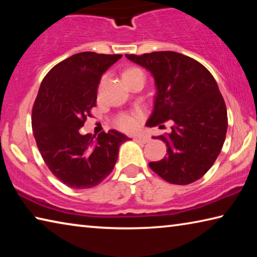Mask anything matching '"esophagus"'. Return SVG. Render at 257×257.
<instances>
[{"label":"esophagus","mask_w":257,"mask_h":257,"mask_svg":"<svg viewBox=\"0 0 257 257\" xmlns=\"http://www.w3.org/2000/svg\"><path fill=\"white\" fill-rule=\"evenodd\" d=\"M134 139L137 143H143V144H146V143H149L151 141V138L149 136H145V135H136Z\"/></svg>","instance_id":"obj_1"}]
</instances>
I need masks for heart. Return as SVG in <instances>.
<instances>
[{
  "label": "heart",
  "instance_id": "b5f03b06",
  "mask_svg": "<svg viewBox=\"0 0 257 257\" xmlns=\"http://www.w3.org/2000/svg\"><path fill=\"white\" fill-rule=\"evenodd\" d=\"M141 71L142 70H139L138 68H130L123 72V77L134 75V73L141 72ZM142 120H143V114L139 112L123 113V114H121L119 118L116 119V125H118L121 130H124V132H134V130H136L139 127Z\"/></svg>",
  "mask_w": 257,
  "mask_h": 257
}]
</instances>
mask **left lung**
I'll list each match as a JSON object with an SVG mask.
<instances>
[{
	"mask_svg": "<svg viewBox=\"0 0 257 257\" xmlns=\"http://www.w3.org/2000/svg\"><path fill=\"white\" fill-rule=\"evenodd\" d=\"M125 58L154 77V110L146 125L173 123L170 134L154 137L165 143L168 155L150 168L170 184L198 180L214 164L227 135V107L215 79L198 61L177 52Z\"/></svg>",
	"mask_w": 257,
	"mask_h": 257,
	"instance_id": "obj_1",
	"label": "left lung"
}]
</instances>
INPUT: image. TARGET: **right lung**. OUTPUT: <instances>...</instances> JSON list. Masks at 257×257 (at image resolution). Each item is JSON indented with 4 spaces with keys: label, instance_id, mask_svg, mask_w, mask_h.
Wrapping results in <instances>:
<instances>
[{
    "label": "right lung",
    "instance_id": "add662e5",
    "mask_svg": "<svg viewBox=\"0 0 257 257\" xmlns=\"http://www.w3.org/2000/svg\"><path fill=\"white\" fill-rule=\"evenodd\" d=\"M121 54L81 52L63 60L43 79L32 112L35 141L44 162L70 188L97 186L112 172L125 135L108 130L82 135L90 111L96 106L102 75Z\"/></svg>",
    "mask_w": 257,
    "mask_h": 257
}]
</instances>
